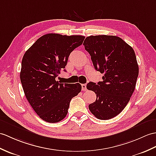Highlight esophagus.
Listing matches in <instances>:
<instances>
[{
  "mask_svg": "<svg viewBox=\"0 0 156 156\" xmlns=\"http://www.w3.org/2000/svg\"><path fill=\"white\" fill-rule=\"evenodd\" d=\"M82 91H86V90H87L86 84H82Z\"/></svg>",
  "mask_w": 156,
  "mask_h": 156,
  "instance_id": "esophagus-1",
  "label": "esophagus"
}]
</instances>
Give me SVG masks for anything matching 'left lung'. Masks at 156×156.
I'll use <instances>...</instances> for the list:
<instances>
[{
  "mask_svg": "<svg viewBox=\"0 0 156 156\" xmlns=\"http://www.w3.org/2000/svg\"><path fill=\"white\" fill-rule=\"evenodd\" d=\"M83 45L95 69L104 74L102 82L87 84L96 94L89 110L98 119H111L124 109L135 90L139 68L134 50L116 36H90Z\"/></svg>",
  "mask_w": 156,
  "mask_h": 156,
  "instance_id": "1",
  "label": "left lung"
}]
</instances>
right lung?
Segmentation results:
<instances>
[{"label": "right lung", "mask_w": 156, "mask_h": 156, "mask_svg": "<svg viewBox=\"0 0 156 156\" xmlns=\"http://www.w3.org/2000/svg\"><path fill=\"white\" fill-rule=\"evenodd\" d=\"M85 37L50 33L39 38L24 54L20 78L25 96L38 116L50 123L68 114L72 98L82 86L59 83L56 78L66 66L68 57Z\"/></svg>", "instance_id": "add662e5"}]
</instances>
